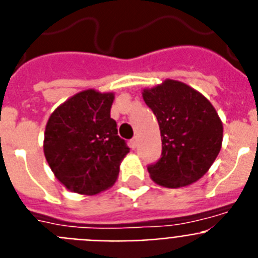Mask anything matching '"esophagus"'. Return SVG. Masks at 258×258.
Masks as SVG:
<instances>
[{"label":"esophagus","mask_w":258,"mask_h":258,"mask_svg":"<svg viewBox=\"0 0 258 258\" xmlns=\"http://www.w3.org/2000/svg\"><path fill=\"white\" fill-rule=\"evenodd\" d=\"M138 143H139V140H138V138H134V139L130 140V147H131V149H134L135 151L136 148H138Z\"/></svg>","instance_id":"1"}]
</instances>
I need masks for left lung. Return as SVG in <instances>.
<instances>
[{
  "instance_id": "obj_1",
  "label": "left lung",
  "mask_w": 258,
  "mask_h": 258,
  "mask_svg": "<svg viewBox=\"0 0 258 258\" xmlns=\"http://www.w3.org/2000/svg\"><path fill=\"white\" fill-rule=\"evenodd\" d=\"M147 106L157 118L162 151L148 173L156 183L182 187L198 181L219 155L223 124L207 98L174 80L143 92Z\"/></svg>"
}]
</instances>
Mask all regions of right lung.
<instances>
[{"label":"right lung","instance_id":"right-lung-1","mask_svg":"<svg viewBox=\"0 0 258 258\" xmlns=\"http://www.w3.org/2000/svg\"><path fill=\"white\" fill-rule=\"evenodd\" d=\"M114 94L89 89L49 116L44 156L56 178L71 191L94 196L115 182L130 148L110 118Z\"/></svg>","mask_w":258,"mask_h":258}]
</instances>
